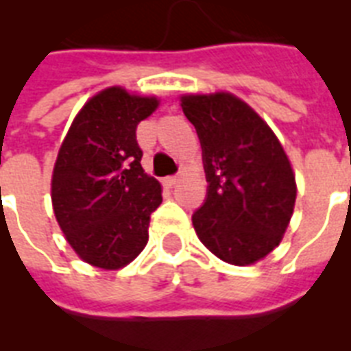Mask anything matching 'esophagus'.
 <instances>
[{
  "instance_id": "obj_1",
  "label": "esophagus",
  "mask_w": 351,
  "mask_h": 351,
  "mask_svg": "<svg viewBox=\"0 0 351 351\" xmlns=\"http://www.w3.org/2000/svg\"><path fill=\"white\" fill-rule=\"evenodd\" d=\"M165 186H169V187H173L176 184V182H178V176H167V178H165Z\"/></svg>"
}]
</instances>
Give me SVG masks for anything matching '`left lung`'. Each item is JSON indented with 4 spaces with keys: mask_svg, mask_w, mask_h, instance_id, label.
<instances>
[{
    "mask_svg": "<svg viewBox=\"0 0 351 351\" xmlns=\"http://www.w3.org/2000/svg\"><path fill=\"white\" fill-rule=\"evenodd\" d=\"M180 101L200 138L209 184L193 228L220 261L255 264L280 244L293 215L297 182L288 154L239 96L219 90Z\"/></svg>",
    "mask_w": 351,
    "mask_h": 351,
    "instance_id": "left-lung-1",
    "label": "left lung"
}]
</instances>
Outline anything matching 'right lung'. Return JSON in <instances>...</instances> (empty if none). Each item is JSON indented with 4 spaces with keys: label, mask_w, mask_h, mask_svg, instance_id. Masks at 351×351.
I'll return each instance as SVG.
<instances>
[{
    "label": "right lung",
    "mask_w": 351,
    "mask_h": 351,
    "mask_svg": "<svg viewBox=\"0 0 351 351\" xmlns=\"http://www.w3.org/2000/svg\"><path fill=\"white\" fill-rule=\"evenodd\" d=\"M158 106L156 96L112 85L85 101L63 138L52 209L71 247L90 266L120 269L147 244L162 186L140 164L136 127Z\"/></svg>",
    "instance_id": "obj_1"
}]
</instances>
